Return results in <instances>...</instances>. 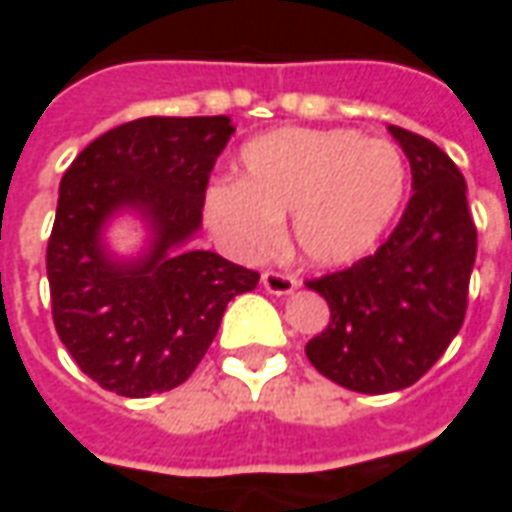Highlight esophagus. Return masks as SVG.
Instances as JSON below:
<instances>
[{
    "label": "esophagus",
    "mask_w": 512,
    "mask_h": 512,
    "mask_svg": "<svg viewBox=\"0 0 512 512\" xmlns=\"http://www.w3.org/2000/svg\"><path fill=\"white\" fill-rule=\"evenodd\" d=\"M260 282H263V288H266L268 293H274V296H290L293 290L299 288V279L290 277V274H279V271H266Z\"/></svg>",
    "instance_id": "1"
}]
</instances>
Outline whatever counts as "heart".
<instances>
[{"label": "heart", "mask_w": 512, "mask_h": 512, "mask_svg": "<svg viewBox=\"0 0 512 512\" xmlns=\"http://www.w3.org/2000/svg\"><path fill=\"white\" fill-rule=\"evenodd\" d=\"M241 180H213L205 219L233 255L257 260L290 216L293 246L315 268L367 257L403 205L408 167L384 139L354 128H279L241 147Z\"/></svg>", "instance_id": "1"}]
</instances>
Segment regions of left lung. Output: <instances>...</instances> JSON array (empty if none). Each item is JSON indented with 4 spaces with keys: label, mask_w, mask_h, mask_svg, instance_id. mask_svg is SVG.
Instances as JSON below:
<instances>
[{
    "label": "left lung",
    "mask_w": 512,
    "mask_h": 512,
    "mask_svg": "<svg viewBox=\"0 0 512 512\" xmlns=\"http://www.w3.org/2000/svg\"><path fill=\"white\" fill-rule=\"evenodd\" d=\"M389 134L411 167L403 219L376 255L307 282L332 310L307 359L362 395L406 389L436 365L461 329L477 255L461 169L425 136L397 126Z\"/></svg>",
    "instance_id": "1"
}]
</instances>
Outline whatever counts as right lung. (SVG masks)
<instances>
[{"label": "right lung", "instance_id": "right-lung-1", "mask_svg": "<svg viewBox=\"0 0 512 512\" xmlns=\"http://www.w3.org/2000/svg\"><path fill=\"white\" fill-rule=\"evenodd\" d=\"M233 131L227 115L142 117L98 136L62 175L46 252L51 315L82 373L115 395L183 384L227 304L257 288V271L191 246L211 169ZM120 215L146 230L134 256L108 244Z\"/></svg>", "mask_w": 512, "mask_h": 512}]
</instances>
